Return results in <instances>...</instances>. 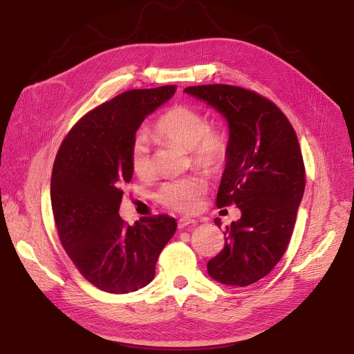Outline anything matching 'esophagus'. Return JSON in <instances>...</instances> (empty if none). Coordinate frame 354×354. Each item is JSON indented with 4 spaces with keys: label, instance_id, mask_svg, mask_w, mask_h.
<instances>
[{
    "label": "esophagus",
    "instance_id": "34e87169",
    "mask_svg": "<svg viewBox=\"0 0 354 354\" xmlns=\"http://www.w3.org/2000/svg\"><path fill=\"white\" fill-rule=\"evenodd\" d=\"M195 224H196V221H195V219H191V218H180V219H179V222H178L179 228L192 227V225H195Z\"/></svg>",
    "mask_w": 354,
    "mask_h": 354
}]
</instances>
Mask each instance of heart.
Returning <instances> with one entry per match:
<instances>
[{"label": "heart", "mask_w": 354, "mask_h": 354, "mask_svg": "<svg viewBox=\"0 0 354 354\" xmlns=\"http://www.w3.org/2000/svg\"><path fill=\"white\" fill-rule=\"evenodd\" d=\"M153 136L160 143H172L189 151L194 166L208 175L224 169L230 156V136L222 126L209 124L208 116L195 106L175 104L156 120ZM129 163L139 178L153 172L149 139L138 133L129 149ZM208 185L202 178L188 176L163 183L158 201L163 207L180 214H194L199 209Z\"/></svg>", "instance_id": "heart-1"}]
</instances>
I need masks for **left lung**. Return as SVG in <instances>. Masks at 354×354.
Segmentation results:
<instances>
[{
	"label": "left lung",
	"instance_id": "8db88e82",
	"mask_svg": "<svg viewBox=\"0 0 354 354\" xmlns=\"http://www.w3.org/2000/svg\"><path fill=\"white\" fill-rule=\"evenodd\" d=\"M185 93L215 107L230 126L216 207L235 203L241 218L227 227L225 247L207 268L218 283L245 287L271 272L291 239L306 188L299 139L283 111L257 91L203 84Z\"/></svg>",
	"mask_w": 354,
	"mask_h": 354
}]
</instances>
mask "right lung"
Wrapping results in <instances>:
<instances>
[{
    "mask_svg": "<svg viewBox=\"0 0 354 354\" xmlns=\"http://www.w3.org/2000/svg\"><path fill=\"white\" fill-rule=\"evenodd\" d=\"M176 86L135 88L90 110L71 127L51 172V208L59 238L79 272L95 287L124 294L153 280L160 251L175 231L167 215L127 225L119 215L132 179L129 149L147 115Z\"/></svg>",
    "mask_w": 354,
    "mask_h": 354,
    "instance_id": "1",
    "label": "right lung"
}]
</instances>
